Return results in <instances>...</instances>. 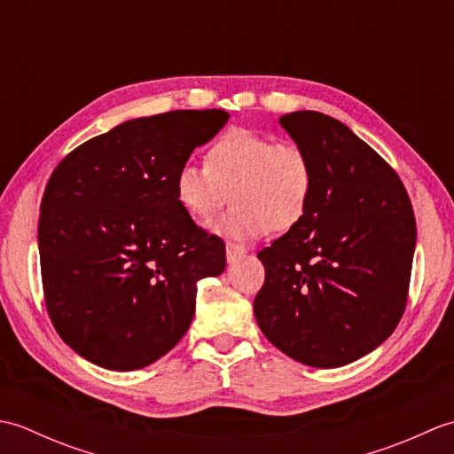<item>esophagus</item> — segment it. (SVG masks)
Segmentation results:
<instances>
[{
  "mask_svg": "<svg viewBox=\"0 0 454 454\" xmlns=\"http://www.w3.org/2000/svg\"><path fill=\"white\" fill-rule=\"evenodd\" d=\"M246 254V249L242 246H236V244H228L226 246V257H228V263H234L238 262L239 257Z\"/></svg>",
  "mask_w": 454,
  "mask_h": 454,
  "instance_id": "obj_1",
  "label": "esophagus"
}]
</instances>
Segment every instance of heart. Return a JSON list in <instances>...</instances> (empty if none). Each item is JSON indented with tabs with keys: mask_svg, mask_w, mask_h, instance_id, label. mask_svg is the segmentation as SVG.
<instances>
[{
	"mask_svg": "<svg viewBox=\"0 0 454 454\" xmlns=\"http://www.w3.org/2000/svg\"><path fill=\"white\" fill-rule=\"evenodd\" d=\"M173 191L181 208L197 222H208L232 200L236 207L212 230L244 244L301 226L312 207L316 171L296 142H275L267 134L234 127L208 144L205 168L183 163Z\"/></svg>",
	"mask_w": 454,
	"mask_h": 454,
	"instance_id": "1",
	"label": "heart"
}]
</instances>
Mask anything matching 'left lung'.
Returning <instances> with one entry per match:
<instances>
[{"instance_id": "left-lung-1", "label": "left lung", "mask_w": 454, "mask_h": 454, "mask_svg": "<svg viewBox=\"0 0 454 454\" xmlns=\"http://www.w3.org/2000/svg\"><path fill=\"white\" fill-rule=\"evenodd\" d=\"M278 122L310 156L312 207L262 249L255 320L294 361L333 369L361 359L406 310L416 216L398 173L343 122L316 111Z\"/></svg>"}]
</instances>
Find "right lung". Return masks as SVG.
I'll use <instances>...</instances> for the list:
<instances>
[{
    "mask_svg": "<svg viewBox=\"0 0 454 454\" xmlns=\"http://www.w3.org/2000/svg\"><path fill=\"white\" fill-rule=\"evenodd\" d=\"M222 109L127 121L54 168L38 220L46 312L66 345L103 369L148 366L187 333L197 281L226 267L173 179L224 127Z\"/></svg>",
    "mask_w": 454,
    "mask_h": 454,
    "instance_id": "1",
    "label": "right lung"
}]
</instances>
